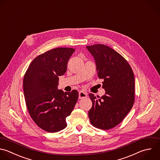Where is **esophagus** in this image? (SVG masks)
Here are the masks:
<instances>
[{
  "label": "esophagus",
  "instance_id": "1",
  "mask_svg": "<svg viewBox=\"0 0 160 160\" xmlns=\"http://www.w3.org/2000/svg\"><path fill=\"white\" fill-rule=\"evenodd\" d=\"M87 97V93L83 91H79V99H83Z\"/></svg>",
  "mask_w": 160,
  "mask_h": 160
}]
</instances>
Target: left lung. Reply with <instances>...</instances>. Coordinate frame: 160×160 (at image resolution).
<instances>
[{
    "instance_id": "obj_1",
    "label": "left lung",
    "mask_w": 160,
    "mask_h": 160,
    "mask_svg": "<svg viewBox=\"0 0 160 160\" xmlns=\"http://www.w3.org/2000/svg\"><path fill=\"white\" fill-rule=\"evenodd\" d=\"M94 57L98 76L102 79L105 94L89 96L92 106L88 116L91 124L110 129L119 124L131 109L134 102V76L128 61L118 52L104 44L86 46Z\"/></svg>"
}]
</instances>
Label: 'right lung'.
Segmentation results:
<instances>
[{"label": "right lung", "mask_w": 160, "mask_h": 160, "mask_svg": "<svg viewBox=\"0 0 160 160\" xmlns=\"http://www.w3.org/2000/svg\"><path fill=\"white\" fill-rule=\"evenodd\" d=\"M75 49L58 48L37 56L23 79L26 106L34 122L42 129L58 132L67 126L66 118L72 111L78 92L58 89L59 76L65 74L68 62Z\"/></svg>", "instance_id": "right-lung-1"}]
</instances>
